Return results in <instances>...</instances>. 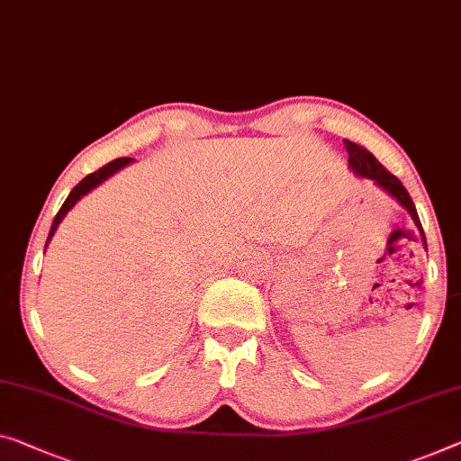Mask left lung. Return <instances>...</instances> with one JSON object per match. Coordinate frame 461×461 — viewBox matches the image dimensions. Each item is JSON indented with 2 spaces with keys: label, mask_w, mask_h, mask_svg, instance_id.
I'll use <instances>...</instances> for the list:
<instances>
[{
  "label": "left lung",
  "mask_w": 461,
  "mask_h": 461,
  "mask_svg": "<svg viewBox=\"0 0 461 461\" xmlns=\"http://www.w3.org/2000/svg\"><path fill=\"white\" fill-rule=\"evenodd\" d=\"M343 144H346L348 155H349L348 167L352 169L358 177H364V180H370V182L375 184V186H379L383 192H387V194L393 198V201L400 203L402 207L410 212L411 221H414L418 231H420L424 249H427V238H424V230H422V225H420V219H418V212H416L414 203H411V198L408 194V190L403 188V184L397 180L393 174H389V171L384 169L383 165L375 159V155L370 153L368 149H364V147H360V144H356V142L348 140V139L343 140Z\"/></svg>",
  "instance_id": "1"
}]
</instances>
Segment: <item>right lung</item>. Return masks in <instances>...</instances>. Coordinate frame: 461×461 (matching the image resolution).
Returning <instances> with one entry per match:
<instances>
[{"mask_svg":"<svg viewBox=\"0 0 461 461\" xmlns=\"http://www.w3.org/2000/svg\"><path fill=\"white\" fill-rule=\"evenodd\" d=\"M132 161H134V159H130V157H122V159H115V161H112V163L103 165L101 169L93 171V174H88L80 184H77V186H74V190L70 192V194H68L66 203L61 204V209L58 211V215H55V219H53L51 230H50V236H47V242H45V249H47V246H50L55 230H58V225L61 223V219H64V217L68 215V211H70V209L74 207V204H77V203L80 201L82 196H86L88 192L97 188L99 184H103V182L107 180V177H112L113 174H118L120 169H123V167H126V165H130Z\"/></svg>","mask_w":461,"mask_h":461,"instance_id":"obj_1","label":"right lung"}]
</instances>
